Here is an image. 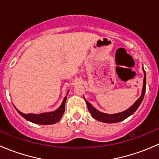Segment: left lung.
Returning <instances> with one entry per match:
<instances>
[{
  "label": "left lung",
  "instance_id": "left-lung-1",
  "mask_svg": "<svg viewBox=\"0 0 159 159\" xmlns=\"http://www.w3.org/2000/svg\"><path fill=\"white\" fill-rule=\"evenodd\" d=\"M144 74H145V76H144V81H143V87H142V95L140 96L139 99L134 102V105L132 106H131L129 109L124 111L122 112H120V113L117 114H112V115H109V114L103 113V112H101L99 111H98L96 108H94L91 104L88 102L87 100H85L86 103H87L88 108H89V112L91 113V116L94 118V119L98 120L99 121H102V122L105 123H116L119 122V121H123L125 118H127L128 117H129L130 115H132L136 110L138 109V108L139 107V105H141L142 102L143 101L144 96H145V86H146V75H145V71L143 68Z\"/></svg>",
  "mask_w": 159,
  "mask_h": 159
}]
</instances>
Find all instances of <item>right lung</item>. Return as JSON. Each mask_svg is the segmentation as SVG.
Returning <instances> with one entry per match:
<instances>
[{"label":"right lung","mask_w":159,"mask_h":159,"mask_svg":"<svg viewBox=\"0 0 159 159\" xmlns=\"http://www.w3.org/2000/svg\"><path fill=\"white\" fill-rule=\"evenodd\" d=\"M68 94V91L67 92V94ZM67 100V96H65L64 98L63 102H62L61 106L55 110L54 111L51 112H45V113H41V114H24L20 112L16 108L19 114L21 115L23 118L28 121H30V122L35 123V124L38 125H52L55 124L56 122L59 121L61 118L62 115H64L65 112V102Z\"/></svg>","instance_id":"right-lung-1"}]
</instances>
